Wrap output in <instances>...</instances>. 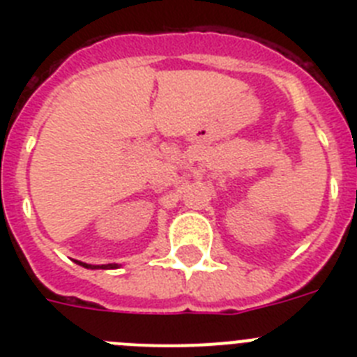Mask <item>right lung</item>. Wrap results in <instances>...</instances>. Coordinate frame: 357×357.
Wrapping results in <instances>:
<instances>
[{
    "label": "right lung",
    "instance_id": "right-lung-1",
    "mask_svg": "<svg viewBox=\"0 0 357 357\" xmlns=\"http://www.w3.org/2000/svg\"><path fill=\"white\" fill-rule=\"evenodd\" d=\"M84 266H87V268H93V264H85V263H84ZM116 266H118V264H103L102 268H116ZM94 268H96V266H94Z\"/></svg>",
    "mask_w": 357,
    "mask_h": 357
}]
</instances>
